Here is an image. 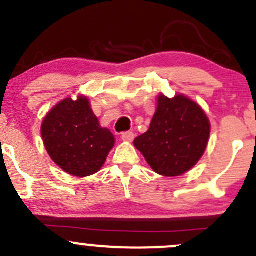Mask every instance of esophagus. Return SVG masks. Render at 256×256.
Wrapping results in <instances>:
<instances>
[{
  "label": "esophagus",
  "mask_w": 256,
  "mask_h": 256,
  "mask_svg": "<svg viewBox=\"0 0 256 256\" xmlns=\"http://www.w3.org/2000/svg\"><path fill=\"white\" fill-rule=\"evenodd\" d=\"M134 139V133L133 132H124L122 133V140L124 142H132Z\"/></svg>",
  "instance_id": "34e87169"
}]
</instances>
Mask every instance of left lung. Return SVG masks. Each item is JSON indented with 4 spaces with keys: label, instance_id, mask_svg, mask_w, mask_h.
Returning <instances> with one entry per match:
<instances>
[{
    "label": "left lung",
    "instance_id": "8db88e82",
    "mask_svg": "<svg viewBox=\"0 0 256 256\" xmlns=\"http://www.w3.org/2000/svg\"><path fill=\"white\" fill-rule=\"evenodd\" d=\"M209 136L208 117L194 100L182 94H160L149 129L134 139V146L156 173L178 176L198 163Z\"/></svg>",
    "mask_w": 256,
    "mask_h": 256
}]
</instances>
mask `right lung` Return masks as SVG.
<instances>
[{
  "label": "right lung",
  "instance_id": "right-lung-1",
  "mask_svg": "<svg viewBox=\"0 0 256 256\" xmlns=\"http://www.w3.org/2000/svg\"><path fill=\"white\" fill-rule=\"evenodd\" d=\"M46 150L66 173L88 176L97 173L114 146V136L100 126L88 98H66L42 122Z\"/></svg>",
  "mask_w": 256,
  "mask_h": 256
}]
</instances>
